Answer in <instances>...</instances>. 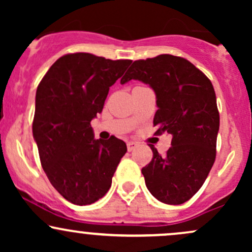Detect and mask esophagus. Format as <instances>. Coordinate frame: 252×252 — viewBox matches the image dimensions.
<instances>
[{
    "instance_id": "1",
    "label": "esophagus",
    "mask_w": 252,
    "mask_h": 252,
    "mask_svg": "<svg viewBox=\"0 0 252 252\" xmlns=\"http://www.w3.org/2000/svg\"><path fill=\"white\" fill-rule=\"evenodd\" d=\"M137 146H138V143L134 142V141H130V142L126 143V148H128L129 152H131V150H134Z\"/></svg>"
}]
</instances>
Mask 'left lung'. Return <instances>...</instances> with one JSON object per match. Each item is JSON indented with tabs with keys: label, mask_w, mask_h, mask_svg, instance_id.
Returning <instances> with one entry per match:
<instances>
[{
	"label": "left lung",
	"mask_w": 252,
	"mask_h": 252,
	"mask_svg": "<svg viewBox=\"0 0 252 252\" xmlns=\"http://www.w3.org/2000/svg\"><path fill=\"white\" fill-rule=\"evenodd\" d=\"M140 80L155 92L156 134L172 136V147L142 168L153 196L168 205L189 200L200 189L216 160L219 112L212 83L189 60L161 54L136 60L121 84Z\"/></svg>",
	"instance_id": "left-lung-1"
}]
</instances>
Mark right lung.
I'll return each mask as SVG.
<instances>
[{
  "label": "right lung",
  "mask_w": 252,
  "mask_h": 252,
  "mask_svg": "<svg viewBox=\"0 0 252 252\" xmlns=\"http://www.w3.org/2000/svg\"><path fill=\"white\" fill-rule=\"evenodd\" d=\"M130 63L66 54L37 86L33 137L40 161L52 186L72 204L83 206L103 198L126 153V144L115 136L96 140L90 122L102 112L110 86Z\"/></svg>",
  "instance_id": "1"
}]
</instances>
